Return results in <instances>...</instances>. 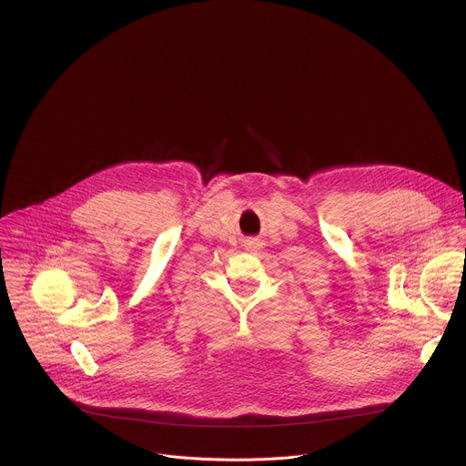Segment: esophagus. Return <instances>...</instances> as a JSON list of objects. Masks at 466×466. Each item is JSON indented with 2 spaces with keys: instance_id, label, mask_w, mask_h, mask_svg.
<instances>
[{
  "instance_id": "1",
  "label": "esophagus",
  "mask_w": 466,
  "mask_h": 466,
  "mask_svg": "<svg viewBox=\"0 0 466 466\" xmlns=\"http://www.w3.org/2000/svg\"><path fill=\"white\" fill-rule=\"evenodd\" d=\"M245 245H247L248 250H258V248L261 247V239H258V238H248V239L245 241Z\"/></svg>"
}]
</instances>
